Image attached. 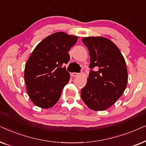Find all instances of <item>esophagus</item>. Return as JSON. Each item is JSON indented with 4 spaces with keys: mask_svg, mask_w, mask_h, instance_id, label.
<instances>
[{
    "mask_svg": "<svg viewBox=\"0 0 146 146\" xmlns=\"http://www.w3.org/2000/svg\"><path fill=\"white\" fill-rule=\"evenodd\" d=\"M80 75L79 73H76V72H73L72 74V76L74 77H77L78 76Z\"/></svg>",
    "mask_w": 146,
    "mask_h": 146,
    "instance_id": "34e87169",
    "label": "esophagus"
}]
</instances>
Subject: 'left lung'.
<instances>
[{
	"label": "left lung",
	"mask_w": 146,
	"mask_h": 146,
	"mask_svg": "<svg viewBox=\"0 0 146 146\" xmlns=\"http://www.w3.org/2000/svg\"><path fill=\"white\" fill-rule=\"evenodd\" d=\"M90 56L91 70L86 85L82 89L81 98L90 109L105 110L122 95L127 82L126 64L113 42L102 36L84 37Z\"/></svg>",
	"instance_id": "left-lung-1"
}]
</instances>
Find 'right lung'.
<instances>
[{
  "label": "right lung",
  "instance_id": "right-lung-1",
  "mask_svg": "<svg viewBox=\"0 0 146 146\" xmlns=\"http://www.w3.org/2000/svg\"><path fill=\"white\" fill-rule=\"evenodd\" d=\"M77 40L76 36L54 33L42 40L30 56L25 65V80L28 94L36 106L49 108L59 100L70 80L64 65L68 62V52Z\"/></svg>",
  "mask_w": 146,
  "mask_h": 146
}]
</instances>
